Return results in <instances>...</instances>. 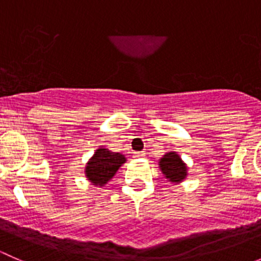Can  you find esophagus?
I'll use <instances>...</instances> for the list:
<instances>
[{
    "instance_id": "esophagus-1",
    "label": "esophagus",
    "mask_w": 261,
    "mask_h": 261,
    "mask_svg": "<svg viewBox=\"0 0 261 261\" xmlns=\"http://www.w3.org/2000/svg\"><path fill=\"white\" fill-rule=\"evenodd\" d=\"M144 155H145V152H144V151H136V152H134V158H143Z\"/></svg>"
}]
</instances>
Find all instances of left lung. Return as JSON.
<instances>
[{
	"instance_id": "obj_1",
	"label": "left lung",
	"mask_w": 261,
	"mask_h": 261,
	"mask_svg": "<svg viewBox=\"0 0 261 261\" xmlns=\"http://www.w3.org/2000/svg\"><path fill=\"white\" fill-rule=\"evenodd\" d=\"M159 167L163 174L172 183H180L187 177V165L174 151H169L159 160Z\"/></svg>"
}]
</instances>
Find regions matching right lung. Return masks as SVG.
Wrapping results in <instances>:
<instances>
[{
	"mask_svg": "<svg viewBox=\"0 0 261 261\" xmlns=\"http://www.w3.org/2000/svg\"><path fill=\"white\" fill-rule=\"evenodd\" d=\"M125 162V155L120 152H112L106 147L99 146L86 165L84 172L87 179L94 186L103 187L107 181L112 179L118 168Z\"/></svg>",
	"mask_w": 261,
	"mask_h": 261,
	"instance_id": "1",
	"label": "right lung"
}]
</instances>
